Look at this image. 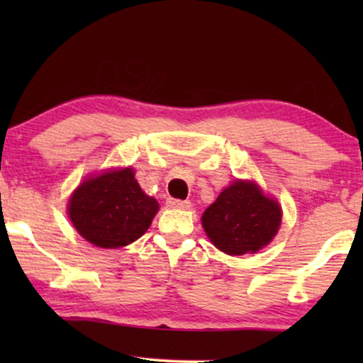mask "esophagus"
I'll return each mask as SVG.
<instances>
[{
  "instance_id": "obj_1",
  "label": "esophagus",
  "mask_w": 363,
  "mask_h": 363,
  "mask_svg": "<svg viewBox=\"0 0 363 363\" xmlns=\"http://www.w3.org/2000/svg\"><path fill=\"white\" fill-rule=\"evenodd\" d=\"M167 205L170 208H177V210H190L191 203L188 200H175V198H168Z\"/></svg>"
}]
</instances>
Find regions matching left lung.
I'll return each mask as SVG.
<instances>
[{
	"mask_svg": "<svg viewBox=\"0 0 363 363\" xmlns=\"http://www.w3.org/2000/svg\"><path fill=\"white\" fill-rule=\"evenodd\" d=\"M281 206L252 182H235L203 213L201 223L218 250L231 256L256 252L276 236Z\"/></svg>",
	"mask_w": 363,
	"mask_h": 363,
	"instance_id": "8db88e82",
	"label": "left lung"
}]
</instances>
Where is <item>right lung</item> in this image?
Returning <instances> with one entry per match:
<instances>
[{
  "mask_svg": "<svg viewBox=\"0 0 363 363\" xmlns=\"http://www.w3.org/2000/svg\"><path fill=\"white\" fill-rule=\"evenodd\" d=\"M157 211V200L142 191L132 168L86 180L69 200V218L79 235L101 247H122L138 240Z\"/></svg>",
  "mask_w": 363,
  "mask_h": 363,
  "instance_id": "add662e5",
  "label": "right lung"
}]
</instances>
